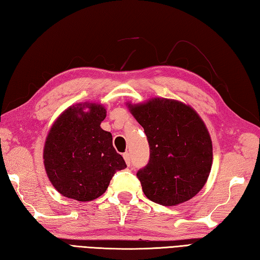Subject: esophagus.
Here are the masks:
<instances>
[{
  "mask_svg": "<svg viewBox=\"0 0 260 260\" xmlns=\"http://www.w3.org/2000/svg\"><path fill=\"white\" fill-rule=\"evenodd\" d=\"M123 157H124V159H125L126 164L128 165V167H129V165H131V154L126 152V153H124V154H123Z\"/></svg>",
  "mask_w": 260,
  "mask_h": 260,
  "instance_id": "obj_1",
  "label": "esophagus"
}]
</instances>
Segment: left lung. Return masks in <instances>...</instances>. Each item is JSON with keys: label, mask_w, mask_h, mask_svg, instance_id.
I'll return each instance as SVG.
<instances>
[{"label": "left lung", "mask_w": 260, "mask_h": 260, "mask_svg": "<svg viewBox=\"0 0 260 260\" xmlns=\"http://www.w3.org/2000/svg\"><path fill=\"white\" fill-rule=\"evenodd\" d=\"M128 108L150 145V161L136 174L144 194L170 207L190 200L206 184L212 165V142L200 116L167 98Z\"/></svg>", "instance_id": "8db88e82"}]
</instances>
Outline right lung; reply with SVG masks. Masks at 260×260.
I'll list each match as a JSON object with an SVG mask.
<instances>
[{"label": "right lung", "instance_id": "right-lung-1", "mask_svg": "<svg viewBox=\"0 0 260 260\" xmlns=\"http://www.w3.org/2000/svg\"><path fill=\"white\" fill-rule=\"evenodd\" d=\"M105 117L102 105L77 104L66 109L49 131L43 163L49 180L63 197L95 200L107 190L113 175L126 168L113 146L112 134L101 127Z\"/></svg>", "mask_w": 260, "mask_h": 260}]
</instances>
